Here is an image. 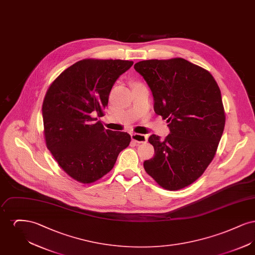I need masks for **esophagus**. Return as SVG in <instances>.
Instances as JSON below:
<instances>
[{
	"instance_id": "obj_1",
	"label": "esophagus",
	"mask_w": 255,
	"mask_h": 255,
	"mask_svg": "<svg viewBox=\"0 0 255 255\" xmlns=\"http://www.w3.org/2000/svg\"><path fill=\"white\" fill-rule=\"evenodd\" d=\"M132 140L137 142V143H144L147 141V136L145 134H141V133H132L131 134Z\"/></svg>"
}]
</instances>
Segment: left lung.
I'll list each match as a JSON object with an SVG mask.
<instances>
[{"label":"left lung","instance_id":"obj_1","mask_svg":"<svg viewBox=\"0 0 255 255\" xmlns=\"http://www.w3.org/2000/svg\"><path fill=\"white\" fill-rule=\"evenodd\" d=\"M133 68L152 92L155 113L169 123L163 140L150 135L155 155L144 169L162 188L182 189L216 154L226 123L220 88L208 71L183 58L140 61Z\"/></svg>","mask_w":255,"mask_h":255}]
</instances>
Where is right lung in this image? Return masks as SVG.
<instances>
[{"mask_svg": "<svg viewBox=\"0 0 255 255\" xmlns=\"http://www.w3.org/2000/svg\"><path fill=\"white\" fill-rule=\"evenodd\" d=\"M133 61L83 59L66 69L49 86L42 114L46 145L73 180L92 183L113 169L130 144L125 132L106 130L104 116L113 86Z\"/></svg>", "mask_w": 255, "mask_h": 255, "instance_id": "obj_1", "label": "right lung"}]
</instances>
